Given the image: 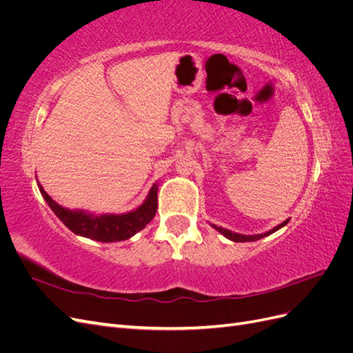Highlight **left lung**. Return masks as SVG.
I'll list each match as a JSON object with an SVG mask.
<instances>
[{"instance_id":"obj_1","label":"left lung","mask_w":353,"mask_h":353,"mask_svg":"<svg viewBox=\"0 0 353 353\" xmlns=\"http://www.w3.org/2000/svg\"><path fill=\"white\" fill-rule=\"evenodd\" d=\"M288 221H290V219H285L284 222H281V223H280V225L274 227L272 230L266 231V232H262V234H254V236H245V234L232 232V231H230V230H225V228H222V227L215 225V223H210V227H212V228H215L216 231H219L223 237H227V239H228V240H231V241H236V243H244V241H256V240H261V239H263V237H266V236H270V234H272V232H275V231H279L280 228L285 227L287 223H288Z\"/></svg>"}]
</instances>
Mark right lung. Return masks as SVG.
<instances>
[{
	"instance_id": "obj_1",
	"label": "right lung",
	"mask_w": 353,
	"mask_h": 353,
	"mask_svg": "<svg viewBox=\"0 0 353 353\" xmlns=\"http://www.w3.org/2000/svg\"><path fill=\"white\" fill-rule=\"evenodd\" d=\"M37 183L42 197L56 213V216L77 236L95 241L114 243L131 239L138 231L145 228L157 210V183L152 185L145 200L137 209L126 213H103V215H95L82 209L63 208L47 194L39 181Z\"/></svg>"
}]
</instances>
